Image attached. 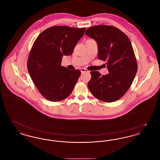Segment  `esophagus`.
Listing matches in <instances>:
<instances>
[{"mask_svg": "<svg viewBox=\"0 0 160 160\" xmlns=\"http://www.w3.org/2000/svg\"><path fill=\"white\" fill-rule=\"evenodd\" d=\"M80 71H81V72H82V73H83L84 72H87V71H88L86 69L84 68H82L80 69Z\"/></svg>", "mask_w": 160, "mask_h": 160, "instance_id": "1", "label": "esophagus"}]
</instances>
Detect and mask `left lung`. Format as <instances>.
<instances>
[{
	"instance_id": "obj_1",
	"label": "left lung",
	"mask_w": 160,
	"mask_h": 160,
	"mask_svg": "<svg viewBox=\"0 0 160 160\" xmlns=\"http://www.w3.org/2000/svg\"><path fill=\"white\" fill-rule=\"evenodd\" d=\"M85 34L97 41L98 59L107 61L109 71L105 76L91 71L89 89L101 101H116L129 89L137 73V61L131 41L122 31L107 25L92 26Z\"/></svg>"
}]
</instances>
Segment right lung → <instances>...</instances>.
Instances as JSON below:
<instances>
[{
	"instance_id": "obj_1",
	"label": "right lung",
	"mask_w": 160,
	"mask_h": 160,
	"mask_svg": "<svg viewBox=\"0 0 160 160\" xmlns=\"http://www.w3.org/2000/svg\"><path fill=\"white\" fill-rule=\"evenodd\" d=\"M85 28L52 26L42 32L33 42L27 63L31 78L40 93L51 101L67 98L81 72L61 66L63 55L73 53Z\"/></svg>"
}]
</instances>
